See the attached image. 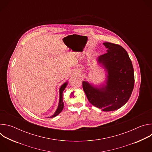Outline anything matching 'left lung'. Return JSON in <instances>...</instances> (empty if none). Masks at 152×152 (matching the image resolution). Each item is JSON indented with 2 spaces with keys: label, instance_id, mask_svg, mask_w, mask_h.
<instances>
[{
  "label": "left lung",
  "instance_id": "8db88e82",
  "mask_svg": "<svg viewBox=\"0 0 152 152\" xmlns=\"http://www.w3.org/2000/svg\"><path fill=\"white\" fill-rule=\"evenodd\" d=\"M107 52L98 57L107 72L106 85L97 88L82 82L88 101L103 111H113L122 107L129 99L134 86V71L126 50L121 46L104 42Z\"/></svg>",
  "mask_w": 152,
  "mask_h": 152
}]
</instances>
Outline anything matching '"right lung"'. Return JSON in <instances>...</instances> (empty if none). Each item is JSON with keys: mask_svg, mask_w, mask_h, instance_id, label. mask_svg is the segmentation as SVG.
I'll return each mask as SVG.
<instances>
[{"mask_svg": "<svg viewBox=\"0 0 152 152\" xmlns=\"http://www.w3.org/2000/svg\"><path fill=\"white\" fill-rule=\"evenodd\" d=\"M67 85V82H66V83H64L63 85H62V86L60 87V89H59V102L58 107L57 108L56 112L55 113V114L52 116H51L50 117H56L63 110V108H64V102H63V99H62V93H63V91L64 90V89L66 88Z\"/></svg>", "mask_w": 152, "mask_h": 152, "instance_id": "1", "label": "right lung"}]
</instances>
